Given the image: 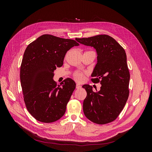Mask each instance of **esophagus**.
Instances as JSON below:
<instances>
[{"mask_svg": "<svg viewBox=\"0 0 152 152\" xmlns=\"http://www.w3.org/2000/svg\"><path fill=\"white\" fill-rule=\"evenodd\" d=\"M81 85L80 84H77V85H76V88L77 89H80L81 88Z\"/></svg>", "mask_w": 152, "mask_h": 152, "instance_id": "34e87169", "label": "esophagus"}]
</instances>
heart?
<instances>
[{"mask_svg":"<svg viewBox=\"0 0 152 152\" xmlns=\"http://www.w3.org/2000/svg\"><path fill=\"white\" fill-rule=\"evenodd\" d=\"M89 52V51H87ZM74 78L77 81H82L84 79V75L80 72H77L74 74Z\"/></svg>","mask_w":152,"mask_h":152,"instance_id":"b5f03b06","label":"heart"}]
</instances>
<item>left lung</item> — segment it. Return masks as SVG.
<instances>
[{
  "instance_id": "8db88e82",
  "label": "left lung",
  "mask_w": 152,
  "mask_h": 152,
  "mask_svg": "<svg viewBox=\"0 0 152 152\" xmlns=\"http://www.w3.org/2000/svg\"><path fill=\"white\" fill-rule=\"evenodd\" d=\"M78 42L96 49L97 63L92 73L94 83L100 82V90L84 84L87 92L83 111L89 121L98 124L111 122L117 118L129 97L130 74L125 50L112 37L99 35L77 39Z\"/></svg>"
}]
</instances>
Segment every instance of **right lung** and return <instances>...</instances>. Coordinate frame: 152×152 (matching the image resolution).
<instances>
[{
    "label": "right lung",
    "instance_id": "right-lung-1",
    "mask_svg": "<svg viewBox=\"0 0 152 152\" xmlns=\"http://www.w3.org/2000/svg\"><path fill=\"white\" fill-rule=\"evenodd\" d=\"M78 45L74 40L45 34L26 48L20 81L26 108L36 120L50 123L65 114L76 84L68 78L57 86L53 80L54 71L63 65L68 50Z\"/></svg>",
    "mask_w": 152,
    "mask_h": 152
}]
</instances>
